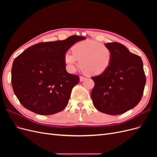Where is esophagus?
I'll return each instance as SVG.
<instances>
[{
	"label": "esophagus",
	"instance_id": "34e87169",
	"mask_svg": "<svg viewBox=\"0 0 157 157\" xmlns=\"http://www.w3.org/2000/svg\"><path fill=\"white\" fill-rule=\"evenodd\" d=\"M86 79V78L84 77H82V76H80V82H83L84 80H85Z\"/></svg>",
	"mask_w": 157,
	"mask_h": 157
}]
</instances>
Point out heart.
<instances>
[{
  "label": "heart",
  "mask_w": 157,
  "mask_h": 157,
  "mask_svg": "<svg viewBox=\"0 0 157 157\" xmlns=\"http://www.w3.org/2000/svg\"><path fill=\"white\" fill-rule=\"evenodd\" d=\"M71 50L72 54L68 52L65 53L64 61L68 71L71 73H74L80 64L84 73L91 75H101L111 63V50L98 41H80L75 44Z\"/></svg>",
  "instance_id": "obj_1"
}]
</instances>
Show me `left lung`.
<instances>
[{"mask_svg":"<svg viewBox=\"0 0 157 157\" xmlns=\"http://www.w3.org/2000/svg\"><path fill=\"white\" fill-rule=\"evenodd\" d=\"M105 45L112 51V61L105 72L92 77L95 85L91 97L98 111L117 115L139 103L144 94L146 77L140 56L118 42Z\"/></svg>","mask_w":157,"mask_h":157,"instance_id":"left-lung-1","label":"left lung"}]
</instances>
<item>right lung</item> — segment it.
<instances>
[{
  "label": "right lung",
  "instance_id": "1",
  "mask_svg": "<svg viewBox=\"0 0 157 157\" xmlns=\"http://www.w3.org/2000/svg\"><path fill=\"white\" fill-rule=\"evenodd\" d=\"M85 39L73 35L63 40L40 42L14 59L12 85L23 107L42 115L63 110L71 90L79 82L78 76L66 71L64 54L75 43Z\"/></svg>",
  "mask_w": 157,
  "mask_h": 157
}]
</instances>
